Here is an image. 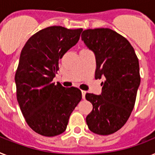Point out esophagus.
I'll return each mask as SVG.
<instances>
[{"label": "esophagus", "instance_id": "obj_1", "mask_svg": "<svg viewBox=\"0 0 155 155\" xmlns=\"http://www.w3.org/2000/svg\"><path fill=\"white\" fill-rule=\"evenodd\" d=\"M85 93H86V92L84 91V90H81V95H82V99H85Z\"/></svg>", "mask_w": 155, "mask_h": 155}]
</instances>
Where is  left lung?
I'll list each match as a JSON object with an SVG mask.
<instances>
[{
	"label": "left lung",
	"instance_id": "obj_1",
	"mask_svg": "<svg viewBox=\"0 0 155 155\" xmlns=\"http://www.w3.org/2000/svg\"><path fill=\"white\" fill-rule=\"evenodd\" d=\"M81 40L95 55V78L104 79L100 95H85L93 104L86 124L92 132L110 135L126 124L134 108L140 85L139 60L131 43L112 29H88Z\"/></svg>",
	"mask_w": 155,
	"mask_h": 155
}]
</instances>
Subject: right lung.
Returning a JSON list of instances; mask_svg holds the SVG:
<instances>
[{"label":"right lung","mask_w":155,"mask_h":155,"mask_svg":"<svg viewBox=\"0 0 155 155\" xmlns=\"http://www.w3.org/2000/svg\"><path fill=\"white\" fill-rule=\"evenodd\" d=\"M81 31L48 27L31 37L21 51L15 75L17 101L27 124L41 135L52 137L66 131L81 100L78 88L53 82L58 61L76 45Z\"/></svg>","instance_id":"add662e5"}]
</instances>
